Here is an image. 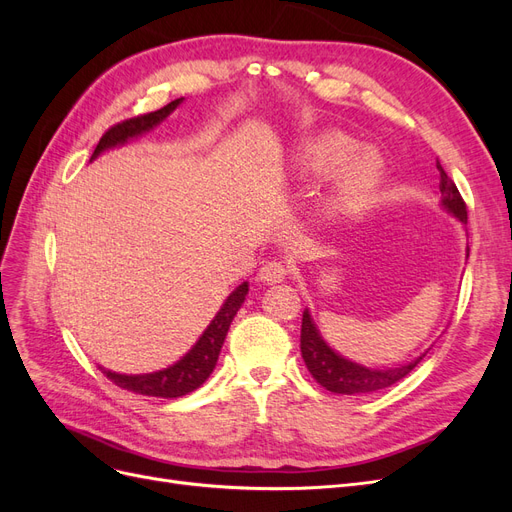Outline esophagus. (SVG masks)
I'll use <instances>...</instances> for the list:
<instances>
[{
  "label": "esophagus",
  "instance_id": "obj_1",
  "mask_svg": "<svg viewBox=\"0 0 512 512\" xmlns=\"http://www.w3.org/2000/svg\"><path fill=\"white\" fill-rule=\"evenodd\" d=\"M286 275H288V267L280 260L265 262V265H262V269H260V273H258L260 280L267 282V284H280V282L286 280Z\"/></svg>",
  "mask_w": 512,
  "mask_h": 512
}]
</instances>
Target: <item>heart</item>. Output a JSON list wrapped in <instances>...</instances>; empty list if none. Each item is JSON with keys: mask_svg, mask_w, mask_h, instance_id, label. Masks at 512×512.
Masks as SVG:
<instances>
[{"mask_svg": "<svg viewBox=\"0 0 512 512\" xmlns=\"http://www.w3.org/2000/svg\"><path fill=\"white\" fill-rule=\"evenodd\" d=\"M359 149L354 138L342 132H324L307 141L297 153V168L305 177H324L333 173L335 168L348 162L354 151ZM380 177V164L376 158L361 156L344 168L339 175L333 192V207L339 211H348L363 200L376 188Z\"/></svg>", "mask_w": 512, "mask_h": 512, "instance_id": "1", "label": "heart"}]
</instances>
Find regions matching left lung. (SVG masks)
Listing matches in <instances>:
<instances>
[{"mask_svg":"<svg viewBox=\"0 0 512 512\" xmlns=\"http://www.w3.org/2000/svg\"><path fill=\"white\" fill-rule=\"evenodd\" d=\"M436 166L440 170L442 205L453 215H457L463 224H468L466 200L461 198L455 181L444 173L440 162ZM301 354H303V361L309 369V374L314 376V380L320 386H324L327 391L339 393V395L374 393V391L386 389V386H393L399 380H404L410 371L423 361V356H425V354H421L412 363L401 365V367H391V369H369L363 365L350 363V361L342 359L337 352H333L327 344H324V339L318 335L307 309L303 312V322H301Z\"/></svg>","mask_w":512,"mask_h":512,"instance_id":"obj_1","label":"left lung"}]
</instances>
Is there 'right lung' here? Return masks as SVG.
<instances>
[{
    "label": "right lung",
    "mask_w": 512,
    "mask_h": 512,
    "mask_svg": "<svg viewBox=\"0 0 512 512\" xmlns=\"http://www.w3.org/2000/svg\"><path fill=\"white\" fill-rule=\"evenodd\" d=\"M181 100L183 98L168 102L166 106L160 108V111H153L147 115H138V117L121 121V123H115L113 128H108L102 134L91 160L100 156L104 149H111L115 145L126 143L128 138L138 136V134L151 130L153 126H158V123L166 115L175 111ZM245 294H247V282H243L235 292H230V297L222 305L218 316L211 320L203 337H200L196 346L175 365H170L162 371H156V374H145V376H123V374H115V371H106V369H102V371L108 380L119 386V389H128V391H134L138 395H147V397L170 399V397H181V395H188V393L196 391L198 386L211 376L215 363H218V356H220L222 344L226 339L228 327H230L232 318L237 316L241 303L245 301Z\"/></svg>",
    "instance_id": "obj_1"
}]
</instances>
